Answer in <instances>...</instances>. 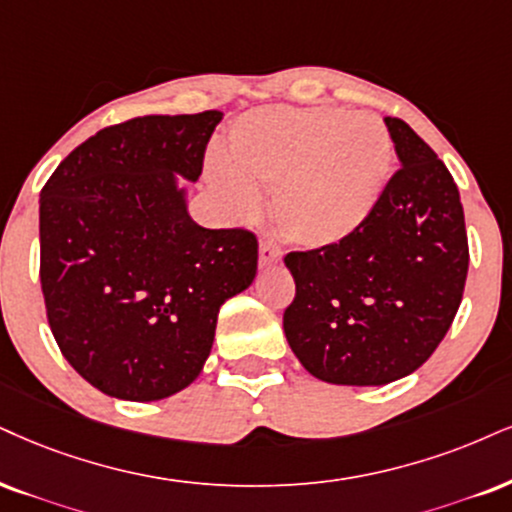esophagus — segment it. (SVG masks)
Listing matches in <instances>:
<instances>
[{
	"instance_id": "1",
	"label": "esophagus",
	"mask_w": 512,
	"mask_h": 512,
	"mask_svg": "<svg viewBox=\"0 0 512 512\" xmlns=\"http://www.w3.org/2000/svg\"><path fill=\"white\" fill-rule=\"evenodd\" d=\"M280 261H282V251L277 249L273 242H261V246H258V263H261V268H270Z\"/></svg>"
}]
</instances>
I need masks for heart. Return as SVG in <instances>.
Returning a JSON list of instances; mask_svg holds the SVG:
<instances>
[{"label":"heart","instance_id":"1","mask_svg":"<svg viewBox=\"0 0 512 512\" xmlns=\"http://www.w3.org/2000/svg\"><path fill=\"white\" fill-rule=\"evenodd\" d=\"M391 170V140L372 113L332 106H268L239 116L227 132V159L211 156L206 175L235 216L261 204L282 237L327 249L356 235L372 216Z\"/></svg>","mask_w":512,"mask_h":512}]
</instances>
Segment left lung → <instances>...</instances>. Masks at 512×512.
Segmentation results:
<instances>
[{"label":"left lung","instance_id":"left-lung-1","mask_svg":"<svg viewBox=\"0 0 512 512\" xmlns=\"http://www.w3.org/2000/svg\"><path fill=\"white\" fill-rule=\"evenodd\" d=\"M401 168L372 216L337 246L294 251L285 334L318 380L380 387L446 337L468 277V232L449 168L401 118H384Z\"/></svg>","mask_w":512,"mask_h":512}]
</instances>
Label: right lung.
I'll use <instances>...</instances> for the list:
<instances>
[{"instance_id": "obj_1", "label": "right lung", "mask_w": 512, "mask_h": 512, "mask_svg": "<svg viewBox=\"0 0 512 512\" xmlns=\"http://www.w3.org/2000/svg\"><path fill=\"white\" fill-rule=\"evenodd\" d=\"M220 111L144 116L99 130L40 194V280L68 363L123 401H159L204 370L218 311L256 277L246 230L187 213Z\"/></svg>"}]
</instances>
